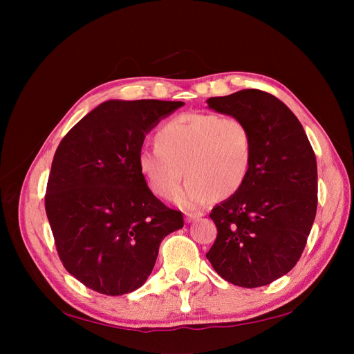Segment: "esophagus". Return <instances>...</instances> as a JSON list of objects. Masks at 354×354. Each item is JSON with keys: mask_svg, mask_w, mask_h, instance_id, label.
<instances>
[{"mask_svg": "<svg viewBox=\"0 0 354 354\" xmlns=\"http://www.w3.org/2000/svg\"><path fill=\"white\" fill-rule=\"evenodd\" d=\"M202 216H203V214H201V212H187L186 214V221L192 223V221H195V220H199Z\"/></svg>", "mask_w": 354, "mask_h": 354, "instance_id": "1", "label": "esophagus"}]
</instances>
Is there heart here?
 Listing matches in <instances>:
<instances>
[{
    "label": "heart",
    "instance_id": "obj_1",
    "mask_svg": "<svg viewBox=\"0 0 354 354\" xmlns=\"http://www.w3.org/2000/svg\"><path fill=\"white\" fill-rule=\"evenodd\" d=\"M138 169L155 195L199 208L214 198H229L243 186L252 164V137L241 120L217 113L189 112L160 125L156 143L137 156Z\"/></svg>",
    "mask_w": 354,
    "mask_h": 354
}]
</instances>
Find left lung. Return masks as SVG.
I'll return each mask as SVG.
<instances>
[{
	"label": "left lung",
	"mask_w": 354,
	"mask_h": 354,
	"mask_svg": "<svg viewBox=\"0 0 354 354\" xmlns=\"http://www.w3.org/2000/svg\"><path fill=\"white\" fill-rule=\"evenodd\" d=\"M208 108L241 120L252 137L243 186L209 214L217 239L207 252L224 281L269 285L299 260L317 208L316 156L288 106L261 90L211 97Z\"/></svg>",
	"instance_id": "obj_1"
}]
</instances>
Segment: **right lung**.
<instances>
[{
  "mask_svg": "<svg viewBox=\"0 0 354 354\" xmlns=\"http://www.w3.org/2000/svg\"><path fill=\"white\" fill-rule=\"evenodd\" d=\"M183 102L108 100L63 137L53 159L46 212L65 269L106 295L136 291L159 245L183 227L147 187L137 156L145 137Z\"/></svg>",
  "mask_w": 354,
  "mask_h": 354,
  "instance_id": "obj_1",
  "label": "right lung"
}]
</instances>
